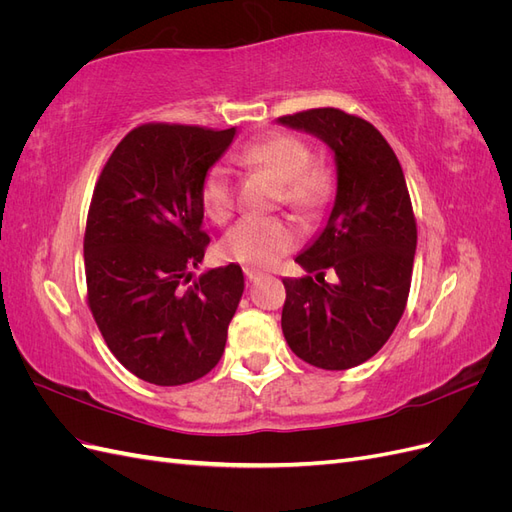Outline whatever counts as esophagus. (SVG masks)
<instances>
[{"label":"esophagus","mask_w":512,"mask_h":512,"mask_svg":"<svg viewBox=\"0 0 512 512\" xmlns=\"http://www.w3.org/2000/svg\"><path fill=\"white\" fill-rule=\"evenodd\" d=\"M243 273H245V277H247V280H250V282H256V280H260V277H262V273H260V271L250 269V267H245V269H243Z\"/></svg>","instance_id":"obj_1"}]
</instances>
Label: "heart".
Segmentation results:
<instances>
[{
  "mask_svg": "<svg viewBox=\"0 0 512 512\" xmlns=\"http://www.w3.org/2000/svg\"><path fill=\"white\" fill-rule=\"evenodd\" d=\"M235 164L243 170H265L280 181V198L299 211H312L327 203L331 175L312 160L309 147L299 136L273 132L247 143L235 153ZM200 207L215 224H224L235 211V183L222 164L211 166L200 181ZM301 239L299 226L277 215H247L232 226L220 252L228 260L250 267H271Z\"/></svg>",
  "mask_w": 512,
  "mask_h": 512,
  "instance_id": "obj_1",
  "label": "heart"
}]
</instances>
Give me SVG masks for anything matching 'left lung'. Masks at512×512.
<instances>
[{
	"label": "left lung",
	"instance_id": "1",
	"mask_svg": "<svg viewBox=\"0 0 512 512\" xmlns=\"http://www.w3.org/2000/svg\"><path fill=\"white\" fill-rule=\"evenodd\" d=\"M335 153L337 194L318 239L299 254L312 275L284 280L282 331L290 350L320 369L371 359L404 314L416 252V220L404 170L369 121L339 108L280 117ZM333 268L338 284L323 282Z\"/></svg>",
	"mask_w": 512,
	"mask_h": 512
}]
</instances>
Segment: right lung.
<instances>
[{
    "instance_id": "add662e5",
    "label": "right lung",
    "mask_w": 512,
    "mask_h": 512,
    "mask_svg": "<svg viewBox=\"0 0 512 512\" xmlns=\"http://www.w3.org/2000/svg\"><path fill=\"white\" fill-rule=\"evenodd\" d=\"M235 128L143 123L104 164L85 228L87 305L115 359L158 386L188 384L218 365L243 294L239 265L203 273L200 181Z\"/></svg>"
}]
</instances>
